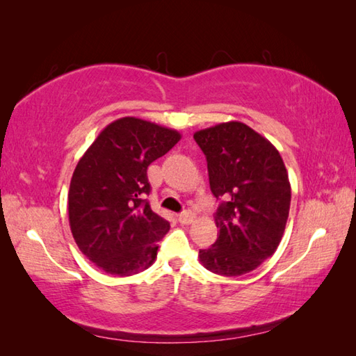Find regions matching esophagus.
<instances>
[{
  "instance_id": "obj_1",
  "label": "esophagus",
  "mask_w": 356,
  "mask_h": 356,
  "mask_svg": "<svg viewBox=\"0 0 356 356\" xmlns=\"http://www.w3.org/2000/svg\"><path fill=\"white\" fill-rule=\"evenodd\" d=\"M194 218H195V214L193 213V211H190V209H186V211H184V213L179 214V222L184 223V225L193 223Z\"/></svg>"
}]
</instances>
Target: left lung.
<instances>
[{"mask_svg":"<svg viewBox=\"0 0 356 356\" xmlns=\"http://www.w3.org/2000/svg\"><path fill=\"white\" fill-rule=\"evenodd\" d=\"M207 156L209 186L223 199L216 213L218 237L200 249V263L218 275L259 268L277 251L291 208V184L282 156L243 122L231 120L195 131Z\"/></svg>","mask_w":356,"mask_h":356,"instance_id":"8db88e82","label":"left lung"}]
</instances>
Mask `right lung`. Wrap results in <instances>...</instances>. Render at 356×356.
<instances>
[{
	"instance_id": "obj_1",
	"label": "right lung",
	"mask_w": 356,
	"mask_h": 356,
	"mask_svg": "<svg viewBox=\"0 0 356 356\" xmlns=\"http://www.w3.org/2000/svg\"><path fill=\"white\" fill-rule=\"evenodd\" d=\"M179 131L138 118L108 124L79 159L69 190V222L81 252L104 272L128 277L149 268L170 223L143 195L147 170L180 140Z\"/></svg>"
}]
</instances>
